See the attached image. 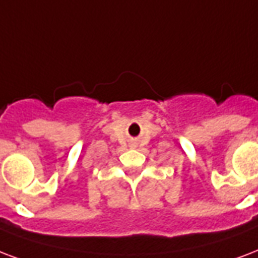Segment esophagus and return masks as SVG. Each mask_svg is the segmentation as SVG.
Instances as JSON below:
<instances>
[{"instance_id":"obj_1","label":"esophagus","mask_w":258,"mask_h":258,"mask_svg":"<svg viewBox=\"0 0 258 258\" xmlns=\"http://www.w3.org/2000/svg\"><path fill=\"white\" fill-rule=\"evenodd\" d=\"M131 147H137V142L131 143Z\"/></svg>"}]
</instances>
